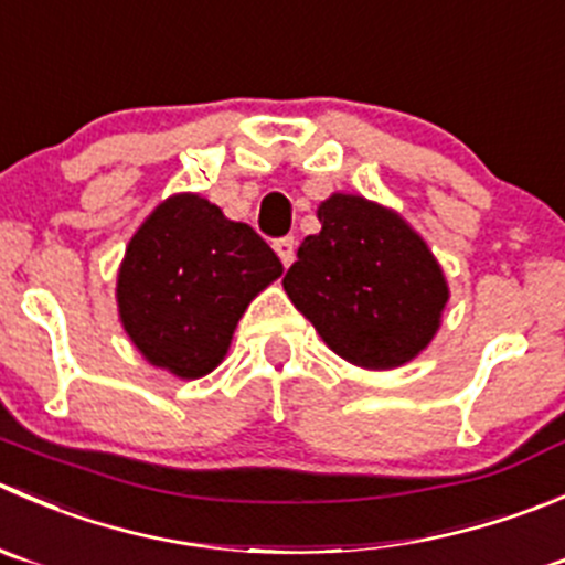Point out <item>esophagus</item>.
<instances>
[{
    "mask_svg": "<svg viewBox=\"0 0 565 565\" xmlns=\"http://www.w3.org/2000/svg\"><path fill=\"white\" fill-rule=\"evenodd\" d=\"M273 248H276L278 259H281L284 267H289L295 262V239L292 237H281L273 243Z\"/></svg>",
    "mask_w": 565,
    "mask_h": 565,
    "instance_id": "esophagus-1",
    "label": "esophagus"
}]
</instances>
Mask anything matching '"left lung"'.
Segmentation results:
<instances>
[{"instance_id":"left-lung-1","label":"left lung","mask_w":565,"mask_h":565,"mask_svg":"<svg viewBox=\"0 0 565 565\" xmlns=\"http://www.w3.org/2000/svg\"><path fill=\"white\" fill-rule=\"evenodd\" d=\"M322 228L284 276L295 309L322 342L364 370H394L436 337L450 289L425 239L386 206L333 193Z\"/></svg>"}]
</instances>
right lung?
<instances>
[{
    "label": "right lung",
    "instance_id": "1",
    "mask_svg": "<svg viewBox=\"0 0 565 565\" xmlns=\"http://www.w3.org/2000/svg\"><path fill=\"white\" fill-rule=\"evenodd\" d=\"M284 273L270 245L195 193L162 201L126 245L118 315L146 361L177 377L206 375L250 300Z\"/></svg>",
    "mask_w": 565,
    "mask_h": 565
}]
</instances>
